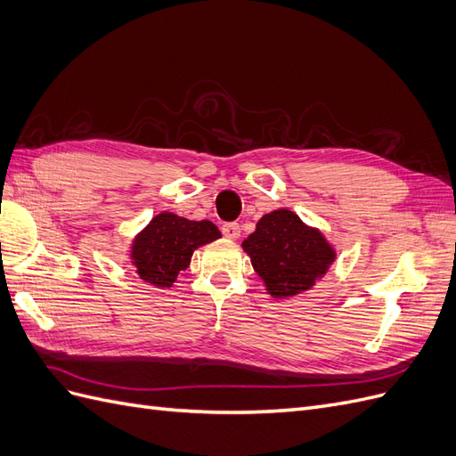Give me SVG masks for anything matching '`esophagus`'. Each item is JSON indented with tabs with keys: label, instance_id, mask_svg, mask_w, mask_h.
Returning a JSON list of instances; mask_svg holds the SVG:
<instances>
[{
	"label": "esophagus",
	"instance_id": "34e87169",
	"mask_svg": "<svg viewBox=\"0 0 456 456\" xmlns=\"http://www.w3.org/2000/svg\"><path fill=\"white\" fill-rule=\"evenodd\" d=\"M223 233H224V236H226L228 240H238L240 233H241L240 224H238V223H228V224H224V226H223Z\"/></svg>",
	"mask_w": 456,
	"mask_h": 456
}]
</instances>
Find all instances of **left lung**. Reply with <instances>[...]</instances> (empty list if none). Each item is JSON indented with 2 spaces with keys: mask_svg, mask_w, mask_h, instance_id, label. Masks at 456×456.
<instances>
[{
  "mask_svg": "<svg viewBox=\"0 0 456 456\" xmlns=\"http://www.w3.org/2000/svg\"><path fill=\"white\" fill-rule=\"evenodd\" d=\"M241 249L273 298L310 291L337 260V249L323 232L289 209L262 216L251 236L243 240Z\"/></svg>",
  "mask_w": 456,
  "mask_h": 456,
  "instance_id": "8db88e82",
  "label": "left lung"
}]
</instances>
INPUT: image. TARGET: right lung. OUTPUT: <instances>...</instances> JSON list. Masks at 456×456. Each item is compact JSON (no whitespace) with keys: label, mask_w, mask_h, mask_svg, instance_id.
I'll return each mask as SVG.
<instances>
[{"label":"right lung","mask_w":456,"mask_h":456,"mask_svg":"<svg viewBox=\"0 0 456 456\" xmlns=\"http://www.w3.org/2000/svg\"><path fill=\"white\" fill-rule=\"evenodd\" d=\"M218 238H223V233L211 220H188L161 211L133 238L131 266L144 283L169 289L178 273L190 266L194 251Z\"/></svg>","instance_id":"1"}]
</instances>
